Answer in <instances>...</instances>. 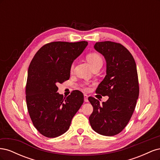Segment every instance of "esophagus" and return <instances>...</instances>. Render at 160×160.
<instances>
[{
    "instance_id": "obj_1",
    "label": "esophagus",
    "mask_w": 160,
    "mask_h": 160,
    "mask_svg": "<svg viewBox=\"0 0 160 160\" xmlns=\"http://www.w3.org/2000/svg\"><path fill=\"white\" fill-rule=\"evenodd\" d=\"M84 101H85V102H88V101H89L88 96L87 95H84Z\"/></svg>"
}]
</instances>
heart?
Returning a JSON list of instances; mask_svg holds the SVG:
<instances>
[{
	"label": "heart",
	"mask_w": 160,
	"mask_h": 160,
	"mask_svg": "<svg viewBox=\"0 0 160 160\" xmlns=\"http://www.w3.org/2000/svg\"><path fill=\"white\" fill-rule=\"evenodd\" d=\"M87 59H88L89 63L90 64L92 68H93V67L99 65H102L103 64L102 58H101V57L98 54V53H89V54H88V56H87ZM73 64H72L71 66V71H72V69H73ZM85 89H87V88H85Z\"/></svg>",
	"instance_id": "b5f03b06"
}]
</instances>
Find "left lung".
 <instances>
[{
    "instance_id": "left-lung-1",
    "label": "left lung",
    "mask_w": 160,
    "mask_h": 160,
    "mask_svg": "<svg viewBox=\"0 0 160 160\" xmlns=\"http://www.w3.org/2000/svg\"><path fill=\"white\" fill-rule=\"evenodd\" d=\"M94 49L106 61V75L96 93L108 96L105 102L92 97L93 108L90 125L95 132L106 136L119 133L132 118L139 97L137 67L130 52L122 45L111 41L98 42Z\"/></svg>"
}]
</instances>
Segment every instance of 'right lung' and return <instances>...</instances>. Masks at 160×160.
Here are the masks:
<instances>
[{
  "label": "right lung",
  "mask_w": 160,
  "mask_h": 160,
  "mask_svg": "<svg viewBox=\"0 0 160 160\" xmlns=\"http://www.w3.org/2000/svg\"><path fill=\"white\" fill-rule=\"evenodd\" d=\"M88 45L87 41L52 42L42 46L31 62L26 86L27 109L34 126L45 137L65 133L83 103L81 91H73L63 98L57 92V85L69 79L72 62Z\"/></svg>",
  "instance_id": "1"
}]
</instances>
